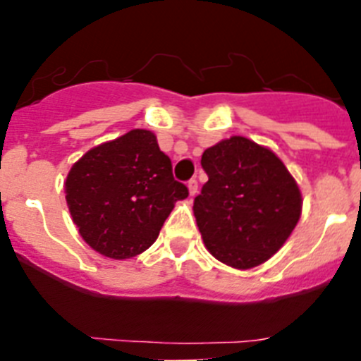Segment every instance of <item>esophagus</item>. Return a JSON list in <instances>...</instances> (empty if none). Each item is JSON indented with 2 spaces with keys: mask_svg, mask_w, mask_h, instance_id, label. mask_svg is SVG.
<instances>
[{
  "mask_svg": "<svg viewBox=\"0 0 361 361\" xmlns=\"http://www.w3.org/2000/svg\"><path fill=\"white\" fill-rule=\"evenodd\" d=\"M188 190H190V195L193 197L199 191V183H197V178H190L188 180Z\"/></svg>",
  "mask_w": 361,
  "mask_h": 361,
  "instance_id": "esophagus-1",
  "label": "esophagus"
}]
</instances>
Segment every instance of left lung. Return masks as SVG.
<instances>
[{"mask_svg": "<svg viewBox=\"0 0 361 361\" xmlns=\"http://www.w3.org/2000/svg\"><path fill=\"white\" fill-rule=\"evenodd\" d=\"M208 175L193 202L204 244L220 262L250 269L282 247L302 212L295 178L271 149L231 137L202 153Z\"/></svg>", "mask_w": 361, "mask_h": 361, "instance_id": "left-lung-1", "label": "left lung"}]
</instances>
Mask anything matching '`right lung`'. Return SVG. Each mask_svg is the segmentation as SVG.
Listing matches in <instances>:
<instances>
[{
  "instance_id": "obj_1",
  "label": "right lung",
  "mask_w": 361,
  "mask_h": 361,
  "mask_svg": "<svg viewBox=\"0 0 361 361\" xmlns=\"http://www.w3.org/2000/svg\"><path fill=\"white\" fill-rule=\"evenodd\" d=\"M170 157L148 130H132L86 152L66 177V204L82 240L123 260L157 240L188 188L173 178Z\"/></svg>"
}]
</instances>
